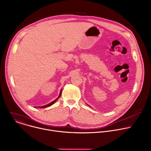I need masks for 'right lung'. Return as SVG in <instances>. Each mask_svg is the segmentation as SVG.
<instances>
[{
	"mask_svg": "<svg viewBox=\"0 0 151 151\" xmlns=\"http://www.w3.org/2000/svg\"><path fill=\"white\" fill-rule=\"evenodd\" d=\"M61 93H62V91H61L60 92V93H59V96H58V98L56 99H55V101H53V102H52L51 103H50V104H47V105H44V106H40L39 108H46V107H48V106H51L52 105H53L54 103H55V102L59 98V97L61 96Z\"/></svg>",
	"mask_w": 151,
	"mask_h": 151,
	"instance_id": "obj_1",
	"label": "right lung"
}]
</instances>
